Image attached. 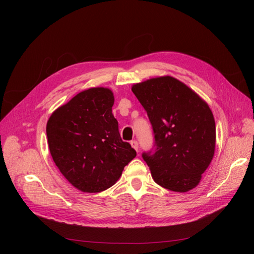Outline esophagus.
Here are the masks:
<instances>
[{
	"mask_svg": "<svg viewBox=\"0 0 254 254\" xmlns=\"http://www.w3.org/2000/svg\"><path fill=\"white\" fill-rule=\"evenodd\" d=\"M130 144H131L132 148H134L136 151H139V144H137V142L135 140H132L131 142H130Z\"/></svg>",
	"mask_w": 254,
	"mask_h": 254,
	"instance_id": "esophagus-1",
	"label": "esophagus"
}]
</instances>
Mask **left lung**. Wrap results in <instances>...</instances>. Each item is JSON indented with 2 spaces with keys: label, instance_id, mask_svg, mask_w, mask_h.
Masks as SVG:
<instances>
[{
  "label": "left lung",
  "instance_id": "left-lung-1",
  "mask_svg": "<svg viewBox=\"0 0 254 254\" xmlns=\"http://www.w3.org/2000/svg\"><path fill=\"white\" fill-rule=\"evenodd\" d=\"M131 90L155 134V150L142 153L152 179L180 193L196 188L215 151L216 128L210 107L172 76L135 83Z\"/></svg>",
  "mask_w": 254,
  "mask_h": 254
}]
</instances>
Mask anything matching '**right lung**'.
Wrapping results in <instances>:
<instances>
[{
	"label": "right lung",
	"instance_id": "right-lung-1",
	"mask_svg": "<svg viewBox=\"0 0 254 254\" xmlns=\"http://www.w3.org/2000/svg\"><path fill=\"white\" fill-rule=\"evenodd\" d=\"M108 88H91L54 111L47 124L52 158L73 187L84 193L111 188L136 152L122 141Z\"/></svg>",
	"mask_w": 254,
	"mask_h": 254
}]
</instances>
